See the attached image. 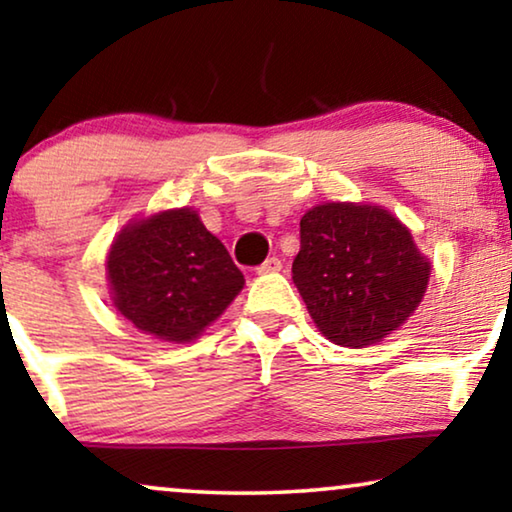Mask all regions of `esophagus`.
I'll return each mask as SVG.
<instances>
[{"label": "esophagus", "mask_w": 512, "mask_h": 512, "mask_svg": "<svg viewBox=\"0 0 512 512\" xmlns=\"http://www.w3.org/2000/svg\"><path fill=\"white\" fill-rule=\"evenodd\" d=\"M283 269V262H280L278 257H266L262 264L257 266V273H276Z\"/></svg>", "instance_id": "esophagus-1"}]
</instances>
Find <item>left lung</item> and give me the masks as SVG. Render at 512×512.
<instances>
[{"label": "left lung", "instance_id": "1", "mask_svg": "<svg viewBox=\"0 0 512 512\" xmlns=\"http://www.w3.org/2000/svg\"><path fill=\"white\" fill-rule=\"evenodd\" d=\"M299 227L292 280L329 341L343 348L378 343L420 306L431 264L390 211L329 201L311 208Z\"/></svg>", "mask_w": 512, "mask_h": 512}]
</instances>
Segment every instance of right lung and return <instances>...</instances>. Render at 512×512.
<instances>
[{"label": "right lung", "mask_w": 512, "mask_h": 512, "mask_svg": "<svg viewBox=\"0 0 512 512\" xmlns=\"http://www.w3.org/2000/svg\"><path fill=\"white\" fill-rule=\"evenodd\" d=\"M106 271L120 315L171 343L194 341L246 283L192 208L129 222L115 236Z\"/></svg>", "instance_id": "obj_1"}]
</instances>
